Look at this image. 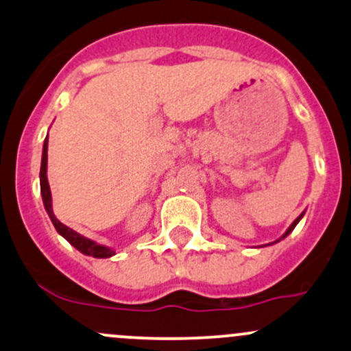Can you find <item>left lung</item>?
I'll return each instance as SVG.
<instances>
[{"instance_id":"8db88e82","label":"left lung","mask_w":351,"mask_h":351,"mask_svg":"<svg viewBox=\"0 0 351 351\" xmlns=\"http://www.w3.org/2000/svg\"><path fill=\"white\" fill-rule=\"evenodd\" d=\"M303 215H305V211H303V213H302V215H300V217H298V218H296L293 223H291V225H290V228H288V230H287V232H285V233L282 234V238H278V240H276V241L283 240V238H287V237H288V234H290L291 232H293V230H295V226H296V225H298V221H300V219H302V218H303ZM276 241H273V243H276ZM273 243H269V245H273Z\"/></svg>"}]
</instances>
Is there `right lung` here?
<instances>
[{
    "label": "right lung",
    "instance_id": "1",
    "mask_svg": "<svg viewBox=\"0 0 351 351\" xmlns=\"http://www.w3.org/2000/svg\"><path fill=\"white\" fill-rule=\"evenodd\" d=\"M46 169H48V136H46L45 145H43V156H41V169H40V186H41V198H43V205L46 213H48L49 219L55 225L56 232L68 241L75 246L78 252H82L83 255L95 256V258H110L114 255V250L110 248V246L99 245L96 241L90 240V238H84L83 234H80L75 230L68 228L66 225L60 221L53 213V205H51V190H49L48 176H46Z\"/></svg>",
    "mask_w": 351,
    "mask_h": 351
}]
</instances>
